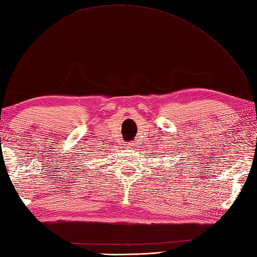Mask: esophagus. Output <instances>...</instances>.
<instances>
[{
  "mask_svg": "<svg viewBox=\"0 0 257 257\" xmlns=\"http://www.w3.org/2000/svg\"><path fill=\"white\" fill-rule=\"evenodd\" d=\"M134 146H135V145H134V143H130V144H127V147H128V148H134Z\"/></svg>",
  "mask_w": 257,
  "mask_h": 257,
  "instance_id": "34e87169",
  "label": "esophagus"
}]
</instances>
